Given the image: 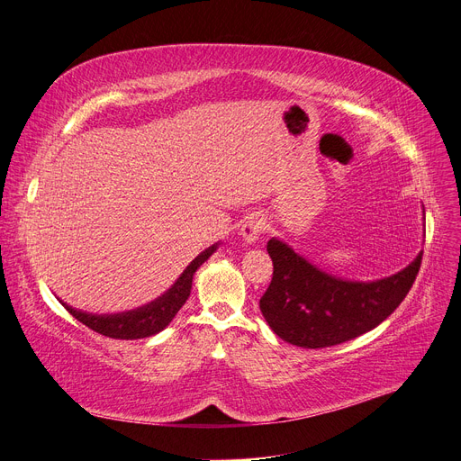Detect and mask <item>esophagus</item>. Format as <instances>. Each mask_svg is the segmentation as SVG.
Listing matches in <instances>:
<instances>
[{"instance_id": "34e87169", "label": "esophagus", "mask_w": 461, "mask_h": 461, "mask_svg": "<svg viewBox=\"0 0 461 461\" xmlns=\"http://www.w3.org/2000/svg\"><path fill=\"white\" fill-rule=\"evenodd\" d=\"M263 230H265V219H263V214L252 212V214H249V217L244 219L242 224H240V237H242V240L247 242V244H254V242L259 240Z\"/></svg>"}]
</instances>
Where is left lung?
Here are the masks:
<instances>
[{"instance_id":"obj_1","label":"left lung","mask_w":461,"mask_h":461,"mask_svg":"<svg viewBox=\"0 0 461 461\" xmlns=\"http://www.w3.org/2000/svg\"><path fill=\"white\" fill-rule=\"evenodd\" d=\"M272 282L259 308L280 339L302 348H324L375 330L410 293L420 268L417 258L387 278L373 282L345 280L296 254L287 242H267Z\"/></svg>"}]
</instances>
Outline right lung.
I'll list each match as a JSON object with an SVG mask.
<instances>
[{
	"mask_svg": "<svg viewBox=\"0 0 461 461\" xmlns=\"http://www.w3.org/2000/svg\"><path fill=\"white\" fill-rule=\"evenodd\" d=\"M221 242L211 244L202 254H198L187 268L179 274V278L156 300H151L140 308L122 312V313H111V315H98V313H86L81 310L72 308L67 302L59 300L65 308L70 312L72 317H76L79 322L88 326L102 335L113 337V339H144V337L156 335L161 330H165L176 313L181 310V305L187 302L191 289H193V278L196 270L214 254Z\"/></svg>",
	"mask_w": 461,
	"mask_h": 461,
	"instance_id": "1",
	"label": "right lung"
}]
</instances>
